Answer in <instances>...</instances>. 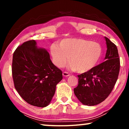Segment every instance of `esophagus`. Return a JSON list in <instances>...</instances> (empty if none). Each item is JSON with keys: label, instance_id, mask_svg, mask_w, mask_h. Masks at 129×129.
Returning <instances> with one entry per match:
<instances>
[{"label": "esophagus", "instance_id": "obj_1", "mask_svg": "<svg viewBox=\"0 0 129 129\" xmlns=\"http://www.w3.org/2000/svg\"><path fill=\"white\" fill-rule=\"evenodd\" d=\"M62 75L63 76H64V77H68V76H69L70 75V74L67 72H64L62 73Z\"/></svg>", "mask_w": 129, "mask_h": 129}]
</instances>
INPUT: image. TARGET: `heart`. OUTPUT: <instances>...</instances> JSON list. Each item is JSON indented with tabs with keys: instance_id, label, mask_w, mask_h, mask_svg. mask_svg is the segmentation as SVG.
Here are the masks:
<instances>
[{
	"instance_id": "obj_1",
	"label": "heart",
	"mask_w": 129,
	"mask_h": 129,
	"mask_svg": "<svg viewBox=\"0 0 129 129\" xmlns=\"http://www.w3.org/2000/svg\"><path fill=\"white\" fill-rule=\"evenodd\" d=\"M56 45L51 47V52L53 62L61 68L69 61L71 68L80 73L89 72L99 62L102 49L99 44L83 39L69 38L62 40Z\"/></svg>"
}]
</instances>
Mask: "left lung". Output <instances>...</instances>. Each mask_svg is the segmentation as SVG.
<instances>
[{
	"label": "left lung",
	"mask_w": 129,
	"mask_h": 129,
	"mask_svg": "<svg viewBox=\"0 0 129 129\" xmlns=\"http://www.w3.org/2000/svg\"><path fill=\"white\" fill-rule=\"evenodd\" d=\"M107 45L106 61L86 73L78 75V84L74 89L78 100L84 105L94 106L104 101L112 92L120 69L117 47L105 37Z\"/></svg>",
	"instance_id": "8db88e82"
}]
</instances>
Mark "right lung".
Returning <instances> with one entry per match:
<instances>
[{"mask_svg": "<svg viewBox=\"0 0 129 129\" xmlns=\"http://www.w3.org/2000/svg\"><path fill=\"white\" fill-rule=\"evenodd\" d=\"M34 40L17 47L13 54L12 75L14 86L21 98L31 105L44 108L51 102L62 72L44 49Z\"/></svg>", "mask_w": 129, "mask_h": 129, "instance_id": "right-lung-1", "label": "right lung"}]
</instances>
